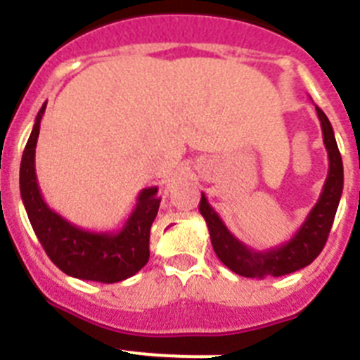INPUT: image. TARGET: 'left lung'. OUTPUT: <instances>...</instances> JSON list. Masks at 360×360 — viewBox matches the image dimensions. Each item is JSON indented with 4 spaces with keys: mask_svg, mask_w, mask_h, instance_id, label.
Returning <instances> with one entry per match:
<instances>
[{
    "mask_svg": "<svg viewBox=\"0 0 360 360\" xmlns=\"http://www.w3.org/2000/svg\"><path fill=\"white\" fill-rule=\"evenodd\" d=\"M316 111L321 120L324 148L328 151V176H326L319 200L308 212L304 224L287 243H281L279 247H272L269 250L249 249L229 231L224 219L209 205L207 198L202 193L200 212L209 227L212 249L219 257V262L243 278L262 279L269 276L279 278V276L304 269L319 256L324 243L328 240L330 229H332L337 207L341 202L345 173H342V158L337 148L332 124L321 108L316 106Z\"/></svg>",
    "mask_w": 360,
    "mask_h": 360,
    "instance_id": "left-lung-1",
    "label": "left lung"
}]
</instances>
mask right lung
I'll return each mask as SVG.
<instances>
[{
    "label": "right lung",
    "mask_w": 360,
    "mask_h": 360,
    "mask_svg": "<svg viewBox=\"0 0 360 360\" xmlns=\"http://www.w3.org/2000/svg\"><path fill=\"white\" fill-rule=\"evenodd\" d=\"M46 103L41 106L25 146L19 189L32 229L53 265L77 279L117 283L135 276L149 259V231L160 207L158 187L142 189L119 232H91L70 224L46 205L37 186L36 144Z\"/></svg>",
    "instance_id": "right-lung-1"
}]
</instances>
